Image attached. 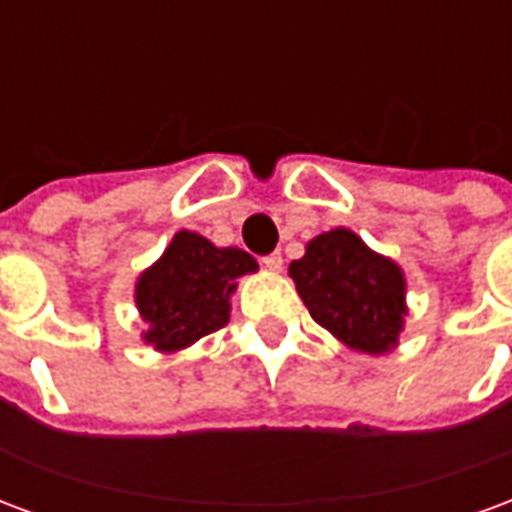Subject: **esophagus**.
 I'll return each mask as SVG.
<instances>
[{"label":"esophagus","mask_w":512,"mask_h":512,"mask_svg":"<svg viewBox=\"0 0 512 512\" xmlns=\"http://www.w3.org/2000/svg\"><path fill=\"white\" fill-rule=\"evenodd\" d=\"M282 266H285V260H282L279 252H271V255L263 257V268H268V271H282Z\"/></svg>","instance_id":"obj_1"}]
</instances>
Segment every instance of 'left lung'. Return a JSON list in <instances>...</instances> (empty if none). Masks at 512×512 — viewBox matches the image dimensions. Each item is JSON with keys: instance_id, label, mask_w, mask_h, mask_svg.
<instances>
[{"instance_id": "1", "label": "left lung", "mask_w": 512, "mask_h": 512, "mask_svg": "<svg viewBox=\"0 0 512 512\" xmlns=\"http://www.w3.org/2000/svg\"><path fill=\"white\" fill-rule=\"evenodd\" d=\"M312 321L356 354L395 351L406 329V274L348 227L312 238L288 268Z\"/></svg>"}]
</instances>
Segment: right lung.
<instances>
[{
	"instance_id": "obj_1",
	"label": "right lung",
	"mask_w": 512,
	"mask_h": 512,
	"mask_svg": "<svg viewBox=\"0 0 512 512\" xmlns=\"http://www.w3.org/2000/svg\"><path fill=\"white\" fill-rule=\"evenodd\" d=\"M257 260L238 246H216L205 235L178 230L153 266L134 282L142 343L158 354H178L230 321L238 279L255 274Z\"/></svg>"
}]
</instances>
